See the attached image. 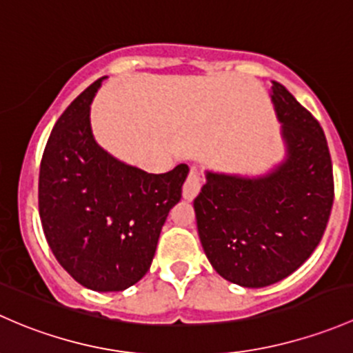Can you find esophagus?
I'll return each instance as SVG.
<instances>
[{
  "mask_svg": "<svg viewBox=\"0 0 353 353\" xmlns=\"http://www.w3.org/2000/svg\"><path fill=\"white\" fill-rule=\"evenodd\" d=\"M201 187H202V180L201 176H199V172L195 168H192L190 173H188L187 180H185L183 183L185 201H194V199L199 195V192H201Z\"/></svg>",
  "mask_w": 353,
  "mask_h": 353,
  "instance_id": "34e87169",
  "label": "esophagus"
}]
</instances>
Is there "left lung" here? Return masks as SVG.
I'll use <instances>...</instances> for the list:
<instances>
[{
	"instance_id": "left-lung-1",
	"label": "left lung",
	"mask_w": 353,
	"mask_h": 353,
	"mask_svg": "<svg viewBox=\"0 0 353 353\" xmlns=\"http://www.w3.org/2000/svg\"><path fill=\"white\" fill-rule=\"evenodd\" d=\"M270 98L285 154L260 175L205 170L194 201L202 248L214 270L250 289L296 272L323 238L333 205V168L325 132L274 81Z\"/></svg>"
}]
</instances>
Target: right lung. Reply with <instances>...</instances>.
<instances>
[{
	"label": "right lung",
	"mask_w": 353,
	"mask_h": 353,
	"mask_svg": "<svg viewBox=\"0 0 353 353\" xmlns=\"http://www.w3.org/2000/svg\"><path fill=\"white\" fill-rule=\"evenodd\" d=\"M105 78L88 86L54 125L41 165L39 210L64 270L86 289L117 292L150 270L188 166L148 173L97 143L90 115Z\"/></svg>",
	"instance_id": "right-lung-1"
}]
</instances>
